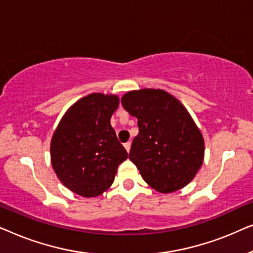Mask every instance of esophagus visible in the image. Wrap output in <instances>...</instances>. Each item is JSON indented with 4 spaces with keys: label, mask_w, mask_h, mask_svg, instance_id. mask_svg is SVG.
<instances>
[{
    "label": "esophagus",
    "mask_w": 253,
    "mask_h": 253,
    "mask_svg": "<svg viewBox=\"0 0 253 253\" xmlns=\"http://www.w3.org/2000/svg\"><path fill=\"white\" fill-rule=\"evenodd\" d=\"M124 147H126V152H127V153H129V152H130V148H131V143H130V141H127V143L124 144Z\"/></svg>",
    "instance_id": "34e87169"
}]
</instances>
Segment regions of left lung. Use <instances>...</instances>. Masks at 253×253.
<instances>
[{
	"instance_id": "left-lung-1",
	"label": "left lung",
	"mask_w": 253,
	"mask_h": 253,
	"mask_svg": "<svg viewBox=\"0 0 253 253\" xmlns=\"http://www.w3.org/2000/svg\"><path fill=\"white\" fill-rule=\"evenodd\" d=\"M121 102L138 120L129 159L144 181L162 193L191 182L202 167L204 139L184 106L164 89L152 88L131 91Z\"/></svg>"
}]
</instances>
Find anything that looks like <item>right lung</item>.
I'll return each mask as SVG.
<instances>
[{
	"label": "right lung",
	"mask_w": 253,
	"mask_h": 253,
	"mask_svg": "<svg viewBox=\"0 0 253 253\" xmlns=\"http://www.w3.org/2000/svg\"><path fill=\"white\" fill-rule=\"evenodd\" d=\"M116 95L93 93L75 103L61 120L50 144L51 165L72 192L96 197L113 184L127 152L110 126Z\"/></svg>",
	"instance_id": "obj_1"
}]
</instances>
